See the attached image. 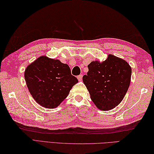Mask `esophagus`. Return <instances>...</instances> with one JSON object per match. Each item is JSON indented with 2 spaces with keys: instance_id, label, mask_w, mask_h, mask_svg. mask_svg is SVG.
Masks as SVG:
<instances>
[{
  "instance_id": "1",
  "label": "esophagus",
  "mask_w": 154,
  "mask_h": 154,
  "mask_svg": "<svg viewBox=\"0 0 154 154\" xmlns=\"http://www.w3.org/2000/svg\"><path fill=\"white\" fill-rule=\"evenodd\" d=\"M82 77H83V75H82V74L79 75V76H78V77H77L78 80L79 81H82Z\"/></svg>"
}]
</instances>
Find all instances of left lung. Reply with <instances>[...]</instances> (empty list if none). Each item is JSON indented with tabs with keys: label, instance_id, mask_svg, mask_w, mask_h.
I'll return each mask as SVG.
<instances>
[{
	"label": "left lung",
	"instance_id": "8db88e82",
	"mask_svg": "<svg viewBox=\"0 0 154 154\" xmlns=\"http://www.w3.org/2000/svg\"><path fill=\"white\" fill-rule=\"evenodd\" d=\"M83 82L95 106L109 110L122 102L129 89L131 68L127 61L109 54L103 62L92 61Z\"/></svg>",
	"mask_w": 154,
	"mask_h": 154
}]
</instances>
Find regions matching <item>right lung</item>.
I'll return each mask as SVG.
<instances>
[{
    "instance_id": "right-lung-1",
    "label": "right lung",
    "mask_w": 154,
    "mask_h": 154,
    "mask_svg": "<svg viewBox=\"0 0 154 154\" xmlns=\"http://www.w3.org/2000/svg\"><path fill=\"white\" fill-rule=\"evenodd\" d=\"M24 76L33 99L48 108L58 106L78 82L68 65L46 56H41L30 64Z\"/></svg>"
}]
</instances>
